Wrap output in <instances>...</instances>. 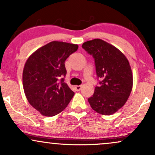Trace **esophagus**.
Segmentation results:
<instances>
[{
    "mask_svg": "<svg viewBox=\"0 0 155 155\" xmlns=\"http://www.w3.org/2000/svg\"><path fill=\"white\" fill-rule=\"evenodd\" d=\"M74 88H75L76 91H79V90L81 89V85H76V86L74 87Z\"/></svg>",
    "mask_w": 155,
    "mask_h": 155,
    "instance_id": "esophagus-1",
    "label": "esophagus"
}]
</instances>
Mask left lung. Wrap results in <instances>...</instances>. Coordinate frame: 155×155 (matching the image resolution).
<instances>
[{
  "instance_id": "1",
  "label": "left lung",
  "mask_w": 155,
  "mask_h": 155,
  "mask_svg": "<svg viewBox=\"0 0 155 155\" xmlns=\"http://www.w3.org/2000/svg\"><path fill=\"white\" fill-rule=\"evenodd\" d=\"M82 48L95 60L99 86L88 98L92 109L111 115L124 106L133 87L131 68L126 57L116 47L95 38L84 42Z\"/></svg>"
}]
</instances>
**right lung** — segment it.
I'll use <instances>...</instances> for the list:
<instances>
[{"label": "right lung", "mask_w": 155, "mask_h": 155, "mask_svg": "<svg viewBox=\"0 0 155 155\" xmlns=\"http://www.w3.org/2000/svg\"><path fill=\"white\" fill-rule=\"evenodd\" d=\"M77 44L51 41L39 48L25 65L22 83L30 104L42 115L52 117L67 107L74 92L65 83V60Z\"/></svg>", "instance_id": "1"}]
</instances>
